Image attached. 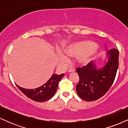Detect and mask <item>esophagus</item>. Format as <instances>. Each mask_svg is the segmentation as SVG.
I'll return each mask as SVG.
<instances>
[{"label": "esophagus", "mask_w": 128, "mask_h": 128, "mask_svg": "<svg viewBox=\"0 0 128 128\" xmlns=\"http://www.w3.org/2000/svg\"><path fill=\"white\" fill-rule=\"evenodd\" d=\"M68 72L69 73H71V72H75V69L73 68H70L68 69Z\"/></svg>", "instance_id": "obj_1"}]
</instances>
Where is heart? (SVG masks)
<instances>
[{
    "label": "heart",
    "mask_w": 128,
    "mask_h": 128,
    "mask_svg": "<svg viewBox=\"0 0 128 128\" xmlns=\"http://www.w3.org/2000/svg\"><path fill=\"white\" fill-rule=\"evenodd\" d=\"M98 46L92 42L84 41L70 46L66 49V52L69 56H79L78 62L79 64L86 65L92 59L98 52ZM60 57L62 60H68V56L64 54H60Z\"/></svg>",
    "instance_id": "b5f03b06"
}]
</instances>
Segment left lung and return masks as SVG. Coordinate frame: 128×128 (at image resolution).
<instances>
[{"instance_id":"8db88e82","label":"left lung","mask_w":128,"mask_h":128,"mask_svg":"<svg viewBox=\"0 0 128 128\" xmlns=\"http://www.w3.org/2000/svg\"><path fill=\"white\" fill-rule=\"evenodd\" d=\"M108 60L102 68H96L92 61L76 68L79 82L76 92L82 99L94 101L102 97L111 87L115 79L118 67L119 52L116 49L107 52Z\"/></svg>"}]
</instances>
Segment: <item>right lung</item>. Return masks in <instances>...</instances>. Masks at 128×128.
I'll use <instances>...</instances> for the list:
<instances>
[{
    "mask_svg": "<svg viewBox=\"0 0 128 128\" xmlns=\"http://www.w3.org/2000/svg\"><path fill=\"white\" fill-rule=\"evenodd\" d=\"M64 74L58 75L54 74L46 83L36 89H26L17 85L21 92L29 99L36 102H44L52 98L55 94L60 80L62 78Z\"/></svg>",
    "mask_w": 128,
    "mask_h": 128,
    "instance_id": "right-lung-1",
    "label": "right lung"
}]
</instances>
